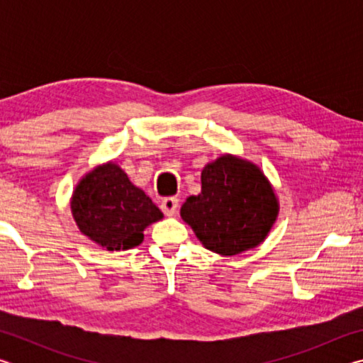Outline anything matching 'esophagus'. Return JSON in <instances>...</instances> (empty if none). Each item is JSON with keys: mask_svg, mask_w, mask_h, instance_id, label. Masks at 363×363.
I'll list each match as a JSON object with an SVG mask.
<instances>
[{"mask_svg": "<svg viewBox=\"0 0 363 363\" xmlns=\"http://www.w3.org/2000/svg\"><path fill=\"white\" fill-rule=\"evenodd\" d=\"M162 211L167 214V216H174L177 208H179V200L176 196H167V199L162 200Z\"/></svg>", "mask_w": 363, "mask_h": 363, "instance_id": "obj_1", "label": "esophagus"}]
</instances>
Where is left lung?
<instances>
[{
    "mask_svg": "<svg viewBox=\"0 0 363 363\" xmlns=\"http://www.w3.org/2000/svg\"><path fill=\"white\" fill-rule=\"evenodd\" d=\"M279 200L255 163L223 155L201 171V192L181 208L206 250L233 256L264 242L277 219Z\"/></svg>",
    "mask_w": 363,
    "mask_h": 363,
    "instance_id": "obj_1",
    "label": "left lung"
}]
</instances>
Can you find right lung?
<instances>
[{
	"label": "right lung",
	"instance_id": "obj_1",
	"mask_svg": "<svg viewBox=\"0 0 363 363\" xmlns=\"http://www.w3.org/2000/svg\"><path fill=\"white\" fill-rule=\"evenodd\" d=\"M70 208L79 232L108 251L138 247L145 227L163 218L113 162L94 168L78 182Z\"/></svg>",
	"mask_w": 363,
	"mask_h": 363
}]
</instances>
